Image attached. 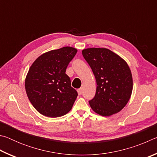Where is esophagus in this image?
Masks as SVG:
<instances>
[{"label":"esophagus","instance_id":"34e87169","mask_svg":"<svg viewBox=\"0 0 157 157\" xmlns=\"http://www.w3.org/2000/svg\"><path fill=\"white\" fill-rule=\"evenodd\" d=\"M78 94H79V95H82V89L81 88L78 89Z\"/></svg>","mask_w":157,"mask_h":157}]
</instances>
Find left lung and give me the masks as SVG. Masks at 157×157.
<instances>
[{"instance_id": "obj_1", "label": "left lung", "mask_w": 157, "mask_h": 157, "mask_svg": "<svg viewBox=\"0 0 157 157\" xmlns=\"http://www.w3.org/2000/svg\"><path fill=\"white\" fill-rule=\"evenodd\" d=\"M82 52L96 79V92L89 101L91 109L103 116L119 112L128 102L132 92V75L129 66L107 48H91Z\"/></svg>"}]
</instances>
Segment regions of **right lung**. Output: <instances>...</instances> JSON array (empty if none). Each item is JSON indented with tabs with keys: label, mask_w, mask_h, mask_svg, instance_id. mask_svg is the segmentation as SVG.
I'll list each match as a JSON object with an SVG mask.
<instances>
[{
	"label": "right lung",
	"mask_w": 157,
	"mask_h": 157,
	"mask_svg": "<svg viewBox=\"0 0 157 157\" xmlns=\"http://www.w3.org/2000/svg\"><path fill=\"white\" fill-rule=\"evenodd\" d=\"M77 52L69 46L50 50L37 58L29 69L25 81L26 94L42 115L56 118L72 109L78 92L71 87L66 70Z\"/></svg>",
	"instance_id": "add662e5"
}]
</instances>
